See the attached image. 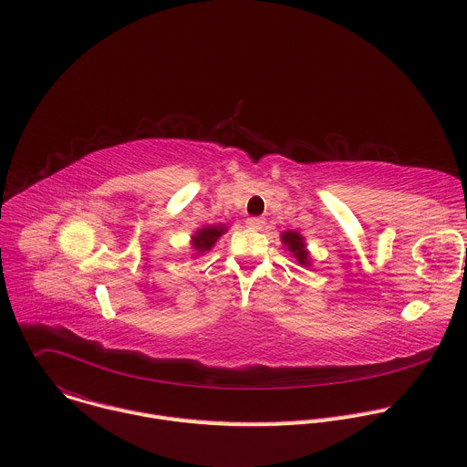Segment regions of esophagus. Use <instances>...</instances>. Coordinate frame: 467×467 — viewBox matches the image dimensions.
<instances>
[{"mask_svg":"<svg viewBox=\"0 0 467 467\" xmlns=\"http://www.w3.org/2000/svg\"><path fill=\"white\" fill-rule=\"evenodd\" d=\"M245 225H247L249 229L260 231V229L264 227V220H262V218H254V216H253V218H247V220H245Z\"/></svg>","mask_w":467,"mask_h":467,"instance_id":"obj_1","label":"esophagus"}]
</instances>
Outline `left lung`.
Segmentation results:
<instances>
[{
    "instance_id": "left-lung-1",
    "label": "left lung",
    "mask_w": 467,
    "mask_h": 467,
    "mask_svg": "<svg viewBox=\"0 0 467 467\" xmlns=\"http://www.w3.org/2000/svg\"><path fill=\"white\" fill-rule=\"evenodd\" d=\"M281 242H283L285 249H288V253L301 265H306V268H310V265H312L310 253L306 249V240H305V236L301 233H297V231H285V233H281Z\"/></svg>"
}]
</instances>
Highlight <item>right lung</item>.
Listing matches in <instances>:
<instances>
[{
  "mask_svg": "<svg viewBox=\"0 0 467 467\" xmlns=\"http://www.w3.org/2000/svg\"><path fill=\"white\" fill-rule=\"evenodd\" d=\"M227 225L223 223H218V225H205L202 229H197L192 238H190V245H192V254L193 256H202L205 254L207 251H211L216 242L222 238V234L227 233Z\"/></svg>",
  "mask_w": 467,
  "mask_h": 467,
  "instance_id": "add662e5",
  "label": "right lung"
}]
</instances>
